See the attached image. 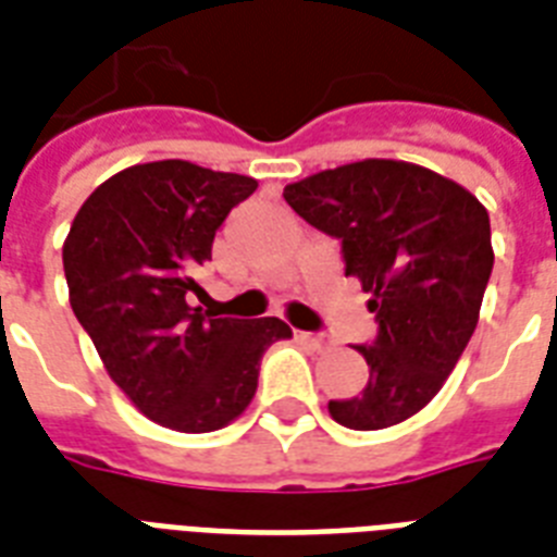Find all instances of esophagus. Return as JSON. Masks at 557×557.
Returning <instances> with one entry per match:
<instances>
[{
	"label": "esophagus",
	"mask_w": 557,
	"mask_h": 557,
	"mask_svg": "<svg viewBox=\"0 0 557 557\" xmlns=\"http://www.w3.org/2000/svg\"><path fill=\"white\" fill-rule=\"evenodd\" d=\"M297 338L304 341L306 347L318 349V352H323V349L332 347V338L326 335V332H297Z\"/></svg>",
	"instance_id": "1"
}]
</instances>
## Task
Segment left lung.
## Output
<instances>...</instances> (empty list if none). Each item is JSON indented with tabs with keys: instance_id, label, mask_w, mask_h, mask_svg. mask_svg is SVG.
I'll use <instances>...</instances> for the list:
<instances>
[{
	"instance_id": "1",
	"label": "left lung",
	"mask_w": 557,
	"mask_h": 557,
	"mask_svg": "<svg viewBox=\"0 0 557 557\" xmlns=\"http://www.w3.org/2000/svg\"><path fill=\"white\" fill-rule=\"evenodd\" d=\"M297 216L341 243L344 271L370 292L379 332L364 347L370 381L330 401L332 419L379 431L442 389L474 335L492 277L488 210L433 170L367 159L288 185Z\"/></svg>"
}]
</instances>
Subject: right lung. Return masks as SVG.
Returning a JSON list of instances; mask_svg holds the SVG:
<instances>
[{
  "label": "right lung",
  "mask_w": 557,
  "mask_h": 557,
  "mask_svg": "<svg viewBox=\"0 0 557 557\" xmlns=\"http://www.w3.org/2000/svg\"><path fill=\"white\" fill-rule=\"evenodd\" d=\"M257 190L236 173L152 161L107 178L63 245L74 318L133 405L170 431L208 433L257 393L262 352L292 338L280 318L193 309V280L227 213Z\"/></svg>",
  "instance_id": "right-lung-1"
}]
</instances>
